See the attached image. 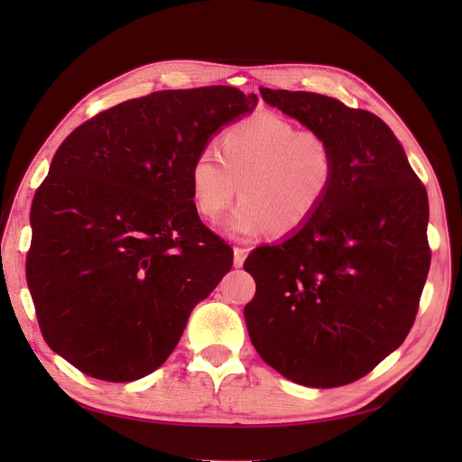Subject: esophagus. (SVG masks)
I'll list each match as a JSON object with an SVG mask.
<instances>
[{
    "mask_svg": "<svg viewBox=\"0 0 462 462\" xmlns=\"http://www.w3.org/2000/svg\"><path fill=\"white\" fill-rule=\"evenodd\" d=\"M233 254H235V268H241V265L245 263L246 256H248V248H243V246H235L233 248Z\"/></svg>",
    "mask_w": 462,
    "mask_h": 462,
    "instance_id": "34e87169",
    "label": "esophagus"
}]
</instances>
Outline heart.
<instances>
[{"label":"heart","mask_w":462,"mask_h":462,"mask_svg":"<svg viewBox=\"0 0 462 462\" xmlns=\"http://www.w3.org/2000/svg\"><path fill=\"white\" fill-rule=\"evenodd\" d=\"M337 171V150L329 136L260 111L223 133L221 156L214 148L200 150L190 170L192 200L202 217L216 221L241 187L243 202L226 231L239 239L268 229L289 236L324 208Z\"/></svg>","instance_id":"heart-1"}]
</instances>
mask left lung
I'll use <instances>...</instances> for the list:
<instances>
[{
  "label": "left lung",
  "mask_w": 462,
  "mask_h": 462,
  "mask_svg": "<svg viewBox=\"0 0 462 462\" xmlns=\"http://www.w3.org/2000/svg\"><path fill=\"white\" fill-rule=\"evenodd\" d=\"M262 97L337 150V180L314 219L248 254L245 306L263 362L306 387L370 374L407 339L430 272L428 194L397 136L370 111L314 92Z\"/></svg>",
  "instance_id": "8db88e82"
}]
</instances>
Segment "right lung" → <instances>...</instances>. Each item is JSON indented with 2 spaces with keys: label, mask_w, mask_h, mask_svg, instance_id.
Returning a JSON list of instances; mask_svg holds the SVG:
<instances>
[{
  "label": "right lung",
  "mask_w": 462,
  "mask_h": 462,
  "mask_svg": "<svg viewBox=\"0 0 462 462\" xmlns=\"http://www.w3.org/2000/svg\"><path fill=\"white\" fill-rule=\"evenodd\" d=\"M256 102L235 87L152 92L61 143L32 200L26 283L42 337L69 365L123 383L173 353L233 265L199 217L192 163Z\"/></svg>",
  "instance_id": "right-lung-1"
}]
</instances>
